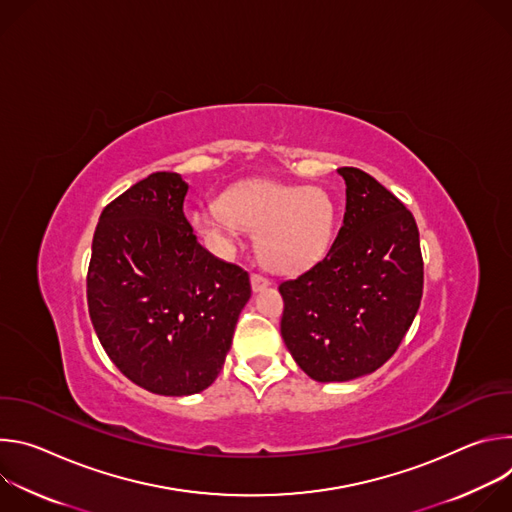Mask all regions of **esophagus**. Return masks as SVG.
Listing matches in <instances>:
<instances>
[{
  "instance_id": "esophagus-1",
  "label": "esophagus",
  "mask_w": 512,
  "mask_h": 512,
  "mask_svg": "<svg viewBox=\"0 0 512 512\" xmlns=\"http://www.w3.org/2000/svg\"><path fill=\"white\" fill-rule=\"evenodd\" d=\"M271 285V281L267 279V277H263V275H259V273H253L251 275V289L253 291H261V289H265V287H269Z\"/></svg>"
}]
</instances>
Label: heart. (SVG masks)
I'll use <instances>...</instances> for the list:
<instances>
[{
    "label": "heart",
    "mask_w": 512,
    "mask_h": 512,
    "mask_svg": "<svg viewBox=\"0 0 512 512\" xmlns=\"http://www.w3.org/2000/svg\"><path fill=\"white\" fill-rule=\"evenodd\" d=\"M336 221V208L322 188L249 180L231 188L221 204L190 212L194 231L216 251L235 247L239 231L257 233V253L265 267L296 273L324 253Z\"/></svg>",
    "instance_id": "b5f03b06"
}]
</instances>
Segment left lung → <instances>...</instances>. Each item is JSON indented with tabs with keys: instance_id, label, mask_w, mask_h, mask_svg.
<instances>
[{
	"instance_id": "1",
	"label": "left lung",
	"mask_w": 512,
	"mask_h": 512,
	"mask_svg": "<svg viewBox=\"0 0 512 512\" xmlns=\"http://www.w3.org/2000/svg\"><path fill=\"white\" fill-rule=\"evenodd\" d=\"M346 182L342 227L316 265L279 285L281 338L318 383H344L395 354L423 294L413 214L373 176L338 168Z\"/></svg>"
}]
</instances>
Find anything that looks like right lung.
Wrapping results in <instances>:
<instances>
[{
    "mask_svg": "<svg viewBox=\"0 0 512 512\" xmlns=\"http://www.w3.org/2000/svg\"><path fill=\"white\" fill-rule=\"evenodd\" d=\"M186 192L180 174L156 172L107 204L87 275L105 352L129 381L168 397L214 383L251 298L247 271L196 241Z\"/></svg>",
    "mask_w": 512,
    "mask_h": 512,
    "instance_id": "1",
    "label": "right lung"
}]
</instances>
